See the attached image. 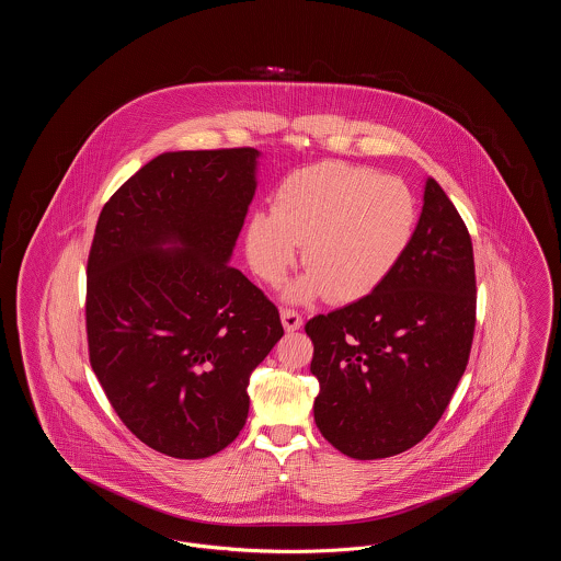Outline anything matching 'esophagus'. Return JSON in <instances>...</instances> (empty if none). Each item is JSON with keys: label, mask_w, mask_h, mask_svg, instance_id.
<instances>
[{"label": "esophagus", "mask_w": 561, "mask_h": 561, "mask_svg": "<svg viewBox=\"0 0 561 561\" xmlns=\"http://www.w3.org/2000/svg\"><path fill=\"white\" fill-rule=\"evenodd\" d=\"M282 323L286 332H296L302 325V318L294 309H282Z\"/></svg>", "instance_id": "esophagus-1"}]
</instances>
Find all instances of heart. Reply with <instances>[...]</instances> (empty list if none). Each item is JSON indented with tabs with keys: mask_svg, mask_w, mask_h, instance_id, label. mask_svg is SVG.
<instances>
[{
	"mask_svg": "<svg viewBox=\"0 0 561 561\" xmlns=\"http://www.w3.org/2000/svg\"><path fill=\"white\" fill-rule=\"evenodd\" d=\"M416 220V197L400 179L323 161L294 170L275 188L273 210L250 216L245 254L254 273L277 286L302 245L307 273L284 298L309 302L323 294L332 302H353L389 277Z\"/></svg>",
	"mask_w": 561,
	"mask_h": 561,
	"instance_id": "b5f03b06",
	"label": "heart"
}]
</instances>
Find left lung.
Listing matches in <instances>:
<instances>
[{"label":"left lung","instance_id":"1","mask_svg":"<svg viewBox=\"0 0 561 561\" xmlns=\"http://www.w3.org/2000/svg\"><path fill=\"white\" fill-rule=\"evenodd\" d=\"M473 330L471 238L450 197L427 179L414 236L389 277L305 325L321 435L357 460L416 446L453 400Z\"/></svg>","mask_w":561,"mask_h":561}]
</instances>
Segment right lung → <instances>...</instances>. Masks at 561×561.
Instances as JSON below:
<instances>
[{
    "instance_id": "1",
    "label": "right lung",
    "mask_w": 561,
    "mask_h": 561,
    "mask_svg": "<svg viewBox=\"0 0 561 561\" xmlns=\"http://www.w3.org/2000/svg\"><path fill=\"white\" fill-rule=\"evenodd\" d=\"M261 151H170L99 216L88 256L90 364L117 416L149 448L206 458L248 419L252 370L284 336L275 305L233 248Z\"/></svg>"
}]
</instances>
